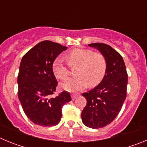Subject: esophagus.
I'll list each match as a JSON object with an SVG mask.
<instances>
[{
    "label": "esophagus",
    "instance_id": "esophagus-1",
    "mask_svg": "<svg viewBox=\"0 0 147 147\" xmlns=\"http://www.w3.org/2000/svg\"><path fill=\"white\" fill-rule=\"evenodd\" d=\"M77 96H78V95H76V94H72V95H71V98H72V100H75Z\"/></svg>",
    "mask_w": 147,
    "mask_h": 147
}]
</instances>
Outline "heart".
<instances>
[{
    "instance_id": "heart-1",
    "label": "heart",
    "mask_w": 147,
    "mask_h": 147,
    "mask_svg": "<svg viewBox=\"0 0 147 147\" xmlns=\"http://www.w3.org/2000/svg\"><path fill=\"white\" fill-rule=\"evenodd\" d=\"M70 67L75 68L76 76L67 79L61 83V87L68 92L76 93L90 87L98 85L106 74L107 62L99 53L84 49L71 51L65 56ZM54 74L59 80H64L69 74V70L62 58H57L52 65Z\"/></svg>"
}]
</instances>
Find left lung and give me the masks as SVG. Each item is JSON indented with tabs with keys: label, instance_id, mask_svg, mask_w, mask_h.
<instances>
[{
	"label": "left lung",
	"instance_id": "8db88e82",
	"mask_svg": "<svg viewBox=\"0 0 147 147\" xmlns=\"http://www.w3.org/2000/svg\"><path fill=\"white\" fill-rule=\"evenodd\" d=\"M88 46L99 51L107 62L102 82L88 93H82L87 100L81 115L83 124L98 129L110 124L120 112L127 96L128 76L124 59L111 46L105 43H92Z\"/></svg>",
	"mask_w": 147,
	"mask_h": 147
}]
</instances>
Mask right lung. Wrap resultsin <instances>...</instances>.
Masks as SVG:
<instances>
[{"label":"right lung","instance_id":"1","mask_svg":"<svg viewBox=\"0 0 147 147\" xmlns=\"http://www.w3.org/2000/svg\"><path fill=\"white\" fill-rule=\"evenodd\" d=\"M67 49L45 40L34 46L22 58L18 76V98L27 117L35 124L42 127L58 124L62 118V106L71 101L67 91L51 97L57 85L53 62Z\"/></svg>","mask_w":147,"mask_h":147}]
</instances>
